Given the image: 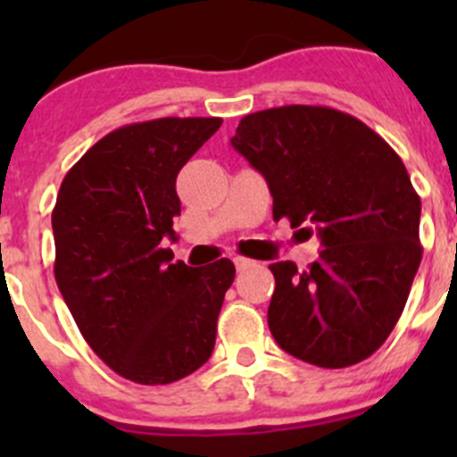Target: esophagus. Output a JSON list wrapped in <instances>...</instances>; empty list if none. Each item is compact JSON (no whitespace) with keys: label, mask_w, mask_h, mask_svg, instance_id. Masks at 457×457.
Instances as JSON below:
<instances>
[{"label":"esophagus","mask_w":457,"mask_h":457,"mask_svg":"<svg viewBox=\"0 0 457 457\" xmlns=\"http://www.w3.org/2000/svg\"><path fill=\"white\" fill-rule=\"evenodd\" d=\"M234 265H237V270H247V267L254 265V261H252V258H245V256H237L234 258Z\"/></svg>","instance_id":"34e87169"}]
</instances>
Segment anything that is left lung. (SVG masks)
Returning a JSON list of instances; mask_svg holds the SVG:
<instances>
[{"mask_svg": "<svg viewBox=\"0 0 457 457\" xmlns=\"http://www.w3.org/2000/svg\"><path fill=\"white\" fill-rule=\"evenodd\" d=\"M234 150L265 177L274 219L314 225L320 258L271 262L267 322L280 349L325 370L370 358L398 322L422 261L420 196L403 159L361 119L280 105L241 119Z\"/></svg>", "mask_w": 457, "mask_h": 457, "instance_id": "8db88e82", "label": "left lung"}]
</instances>
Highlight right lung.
Returning a JSON list of instances; mask_svg holds the SVG:
<instances>
[{
  "label": "right lung",
  "mask_w": 457,
  "mask_h": 457,
  "mask_svg": "<svg viewBox=\"0 0 457 457\" xmlns=\"http://www.w3.org/2000/svg\"><path fill=\"white\" fill-rule=\"evenodd\" d=\"M219 117H163L99 139L68 170L53 210L54 280L92 352L137 385L205 365L232 285L229 258L172 262L177 174Z\"/></svg>",
  "instance_id": "1"
}]
</instances>
